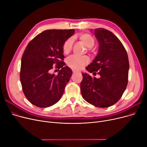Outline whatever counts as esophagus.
Wrapping results in <instances>:
<instances>
[{
	"instance_id": "34e87169",
	"label": "esophagus",
	"mask_w": 147,
	"mask_h": 147,
	"mask_svg": "<svg viewBox=\"0 0 147 147\" xmlns=\"http://www.w3.org/2000/svg\"><path fill=\"white\" fill-rule=\"evenodd\" d=\"M72 72H73V73H74V74H76V73H77V72H78L77 71H75V70H73V71H72Z\"/></svg>"
}]
</instances>
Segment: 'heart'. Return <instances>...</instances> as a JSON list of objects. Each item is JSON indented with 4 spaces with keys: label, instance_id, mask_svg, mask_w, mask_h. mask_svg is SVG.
Instances as JSON below:
<instances>
[{
    "label": "heart",
    "instance_id": "1",
    "mask_svg": "<svg viewBox=\"0 0 147 147\" xmlns=\"http://www.w3.org/2000/svg\"><path fill=\"white\" fill-rule=\"evenodd\" d=\"M79 39L81 42L88 48H92L94 45V38L88 33L81 34ZM73 46L72 38H68L65 41L63 44L62 50L65 54H68L71 51ZM90 61L88 57H78L76 55H72L67 58L66 60V63L67 66L75 71H79L87 65Z\"/></svg>",
    "mask_w": 147,
    "mask_h": 147
}]
</instances>
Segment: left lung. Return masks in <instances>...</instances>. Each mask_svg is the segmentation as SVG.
Here are the masks:
<instances>
[{"label": "left lung", "instance_id": "obj_1", "mask_svg": "<svg viewBox=\"0 0 147 147\" xmlns=\"http://www.w3.org/2000/svg\"><path fill=\"white\" fill-rule=\"evenodd\" d=\"M93 33L99 42L98 53L86 69L94 75L97 72L99 78L82 73L81 92L88 103L107 108L119 100L127 87L129 59L123 45L113 33L103 28L96 29Z\"/></svg>", "mask_w": 147, "mask_h": 147}]
</instances>
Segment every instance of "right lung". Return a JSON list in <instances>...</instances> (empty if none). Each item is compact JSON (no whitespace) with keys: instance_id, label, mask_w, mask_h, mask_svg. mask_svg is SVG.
<instances>
[{"instance_id":"add662e5","label":"right lung","mask_w":147,"mask_h":147,"mask_svg":"<svg viewBox=\"0 0 147 147\" xmlns=\"http://www.w3.org/2000/svg\"><path fill=\"white\" fill-rule=\"evenodd\" d=\"M74 29L47 30L34 38L26 48L21 63L20 81L23 93L30 103L47 108L61 99L72 71L64 66L62 47ZM61 68L57 76L51 74L52 66Z\"/></svg>"}]
</instances>
